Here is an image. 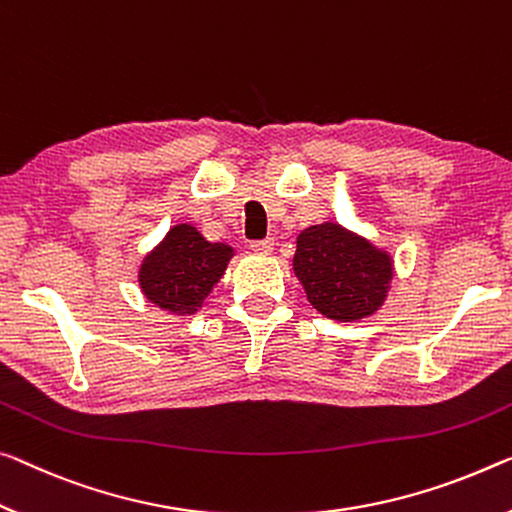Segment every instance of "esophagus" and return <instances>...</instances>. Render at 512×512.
<instances>
[{
	"mask_svg": "<svg viewBox=\"0 0 512 512\" xmlns=\"http://www.w3.org/2000/svg\"><path fill=\"white\" fill-rule=\"evenodd\" d=\"M251 251H256V254H272L274 249V240L272 238H265V240H254L251 242Z\"/></svg>",
	"mask_w": 512,
	"mask_h": 512,
	"instance_id": "1",
	"label": "esophagus"
}]
</instances>
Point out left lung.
I'll use <instances>...</instances> for the list:
<instances>
[{"label": "left lung", "mask_w": 512, "mask_h": 512, "mask_svg": "<svg viewBox=\"0 0 512 512\" xmlns=\"http://www.w3.org/2000/svg\"><path fill=\"white\" fill-rule=\"evenodd\" d=\"M293 270L313 309L341 322L373 316L387 300L393 279L387 251L334 222L297 235Z\"/></svg>", "instance_id": "obj_1"}]
</instances>
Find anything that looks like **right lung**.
<instances>
[{"label":"right lung","instance_id":"right-lung-1","mask_svg":"<svg viewBox=\"0 0 512 512\" xmlns=\"http://www.w3.org/2000/svg\"><path fill=\"white\" fill-rule=\"evenodd\" d=\"M233 247L208 242L192 224H178L139 267V286L148 302L176 316H190L222 279Z\"/></svg>","mask_w":512,"mask_h":512}]
</instances>
